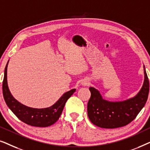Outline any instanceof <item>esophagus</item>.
I'll list each match as a JSON object with an SVG mask.
<instances>
[{
    "mask_svg": "<svg viewBox=\"0 0 150 150\" xmlns=\"http://www.w3.org/2000/svg\"><path fill=\"white\" fill-rule=\"evenodd\" d=\"M81 85L83 86H87V85H89V81H88L87 80H83V81L81 82Z\"/></svg>",
    "mask_w": 150,
    "mask_h": 150,
    "instance_id": "esophagus-1",
    "label": "esophagus"
}]
</instances>
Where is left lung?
<instances>
[{
    "mask_svg": "<svg viewBox=\"0 0 150 150\" xmlns=\"http://www.w3.org/2000/svg\"><path fill=\"white\" fill-rule=\"evenodd\" d=\"M144 69V82L140 91L133 98L124 101L110 102L104 100L100 91L89 87L91 98L87 104V114L94 125L103 128H116L126 126L135 119L148 98L149 79Z\"/></svg>",
    "mask_w": 150,
    "mask_h": 150,
    "instance_id": "left-lung-1",
    "label": "left lung"
}]
</instances>
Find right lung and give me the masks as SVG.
<instances>
[{"instance_id":"right-lung-1","label":"right lung","mask_w":150,"mask_h":150,"mask_svg":"<svg viewBox=\"0 0 150 150\" xmlns=\"http://www.w3.org/2000/svg\"><path fill=\"white\" fill-rule=\"evenodd\" d=\"M5 68L3 82V93L5 101L10 110L25 124L32 126L47 127L54 124L61 116L67 100L74 93L73 89L66 92L52 106L44 108H34L26 106L16 100L11 95L7 85V65Z\"/></svg>"}]
</instances>
